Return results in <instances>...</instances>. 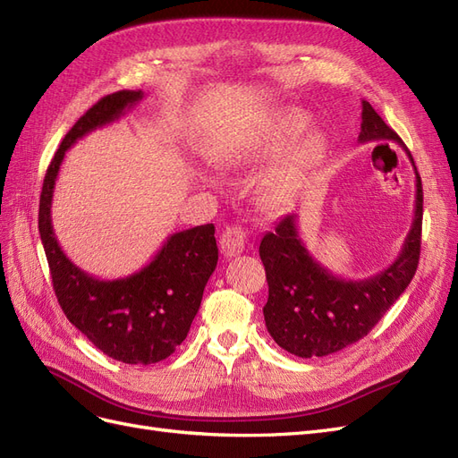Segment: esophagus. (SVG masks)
Instances as JSON below:
<instances>
[{"mask_svg":"<svg viewBox=\"0 0 458 458\" xmlns=\"http://www.w3.org/2000/svg\"><path fill=\"white\" fill-rule=\"evenodd\" d=\"M246 231L239 225H229L224 234L219 237V248L221 252H224L227 258H234L239 256L244 250V244H246Z\"/></svg>","mask_w":458,"mask_h":458,"instance_id":"esophagus-1","label":"esophagus"}]
</instances>
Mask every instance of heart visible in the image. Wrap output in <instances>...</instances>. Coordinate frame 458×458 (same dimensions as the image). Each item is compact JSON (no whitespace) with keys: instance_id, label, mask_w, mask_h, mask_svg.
<instances>
[{"instance_id":"1","label":"heart","mask_w":458,"mask_h":458,"mask_svg":"<svg viewBox=\"0 0 458 458\" xmlns=\"http://www.w3.org/2000/svg\"><path fill=\"white\" fill-rule=\"evenodd\" d=\"M308 130V120L300 116V114H284L279 120H276L271 130H267V133H263V137L256 143L250 145L244 152V157L250 158H267V157H275L283 152L286 147L293 145L298 137ZM325 152V141L321 135H310L306 141H303L293 155H290L283 164L273 168L266 179H263V189H266L267 199L276 204L284 200L290 191L296 187V183L300 182V177L306 174L310 168L321 160ZM231 158L229 157H221V160L227 162Z\"/></svg>"}]
</instances>
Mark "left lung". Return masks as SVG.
<instances>
[{
  "label": "left lung",
  "mask_w": 458,
  "mask_h": 458,
  "mask_svg": "<svg viewBox=\"0 0 458 458\" xmlns=\"http://www.w3.org/2000/svg\"><path fill=\"white\" fill-rule=\"evenodd\" d=\"M359 143L395 141L399 135L363 101ZM414 168V162H412ZM417 175L414 219L399 256L392 266L363 281H348L332 275L303 244L296 214L284 216L273 231L263 234L259 258L266 266L269 298L263 317L273 340L298 357L336 353L361 340L377 325L395 300L405 293L419 267L422 237V182Z\"/></svg>",
  "instance_id": "left-lung-1"
}]
</instances>
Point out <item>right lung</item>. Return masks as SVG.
<instances>
[{
	"label": "right lung",
	"instance_id": "obj_1",
	"mask_svg": "<svg viewBox=\"0 0 458 458\" xmlns=\"http://www.w3.org/2000/svg\"><path fill=\"white\" fill-rule=\"evenodd\" d=\"M141 99V89L116 91L74 123L47 168L38 217L53 290L66 318L95 348L128 365L158 363L187 338L204 286L217 266L216 227L206 224L174 233L141 271L101 281L63 252L51 225V202L66 150L89 131L116 122Z\"/></svg>",
	"mask_w": 458,
	"mask_h": 458
}]
</instances>
